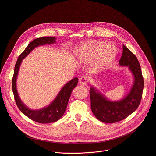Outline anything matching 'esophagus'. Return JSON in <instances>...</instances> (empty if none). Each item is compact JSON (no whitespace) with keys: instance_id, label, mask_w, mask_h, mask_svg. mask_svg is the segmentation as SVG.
Instances as JSON below:
<instances>
[{"instance_id":"34e87169","label":"esophagus","mask_w":156,"mask_h":156,"mask_svg":"<svg viewBox=\"0 0 156 156\" xmlns=\"http://www.w3.org/2000/svg\"><path fill=\"white\" fill-rule=\"evenodd\" d=\"M88 82H89V79H88V78L85 76H81V78H80L79 79V83L81 85H85L87 83H88Z\"/></svg>"}]
</instances>
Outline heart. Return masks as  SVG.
I'll use <instances>...</instances> for the list:
<instances>
[{
    "label": "heart",
    "instance_id": "b5f03b06",
    "mask_svg": "<svg viewBox=\"0 0 156 156\" xmlns=\"http://www.w3.org/2000/svg\"><path fill=\"white\" fill-rule=\"evenodd\" d=\"M117 50L112 43L89 41L80 44L74 50V55L81 62H89L95 58L94 67L102 69L110 64L117 56Z\"/></svg>",
    "mask_w": 156,
    "mask_h": 156
}]
</instances>
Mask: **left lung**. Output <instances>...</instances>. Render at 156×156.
Segmentation results:
<instances>
[{
    "instance_id": "obj_1",
    "label": "left lung",
    "mask_w": 156,
    "mask_h": 156,
    "mask_svg": "<svg viewBox=\"0 0 156 156\" xmlns=\"http://www.w3.org/2000/svg\"><path fill=\"white\" fill-rule=\"evenodd\" d=\"M119 66L127 67L133 76V84L126 96L119 101H111L96 87H90L91 110L98 120L105 123H115L123 120L136 110L141 99L144 78L138 60L123 44Z\"/></svg>"
}]
</instances>
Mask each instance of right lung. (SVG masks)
I'll return each instance as SVG.
<instances>
[{"label": "right lung", "mask_w": 156, "mask_h": 156, "mask_svg": "<svg viewBox=\"0 0 156 156\" xmlns=\"http://www.w3.org/2000/svg\"><path fill=\"white\" fill-rule=\"evenodd\" d=\"M56 43L54 37H42L33 40L27 46L25 50L18 57L15 64L14 75L12 80V88L15 100L17 106L25 116L31 120L41 124L55 122L61 118L65 113L71 92L78 84V78H74L66 83L52 102L46 106L39 110H32L27 106L20 98L17 90L16 80L20 67L24 59L36 47L45 44H51Z\"/></svg>", "instance_id": "1"}]
</instances>
